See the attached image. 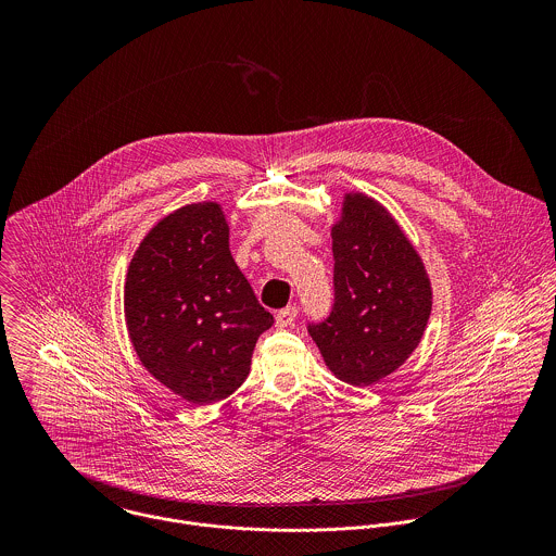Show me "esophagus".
Wrapping results in <instances>:
<instances>
[{
    "mask_svg": "<svg viewBox=\"0 0 556 556\" xmlns=\"http://www.w3.org/2000/svg\"><path fill=\"white\" fill-rule=\"evenodd\" d=\"M295 317H298V306H287V308L278 311L276 325H278V327H289V325L295 323Z\"/></svg>",
    "mask_w": 556,
    "mask_h": 556,
    "instance_id": "34e87169",
    "label": "esophagus"
}]
</instances>
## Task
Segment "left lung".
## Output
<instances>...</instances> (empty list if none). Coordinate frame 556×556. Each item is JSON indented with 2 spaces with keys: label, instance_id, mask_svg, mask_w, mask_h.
I'll list each match as a JSON object with an SVG mask.
<instances>
[{
  "label": "left lung",
  "instance_id": "left-lung-1",
  "mask_svg": "<svg viewBox=\"0 0 556 556\" xmlns=\"http://www.w3.org/2000/svg\"><path fill=\"white\" fill-rule=\"evenodd\" d=\"M331 239L333 304L308 333L327 368L362 388L392 375L419 344L430 280L396 220L364 194H346Z\"/></svg>",
  "mask_w": 556,
  "mask_h": 556
}]
</instances>
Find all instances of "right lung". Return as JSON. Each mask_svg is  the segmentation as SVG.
<instances>
[{"mask_svg":"<svg viewBox=\"0 0 556 556\" xmlns=\"http://www.w3.org/2000/svg\"><path fill=\"white\" fill-rule=\"evenodd\" d=\"M124 308L143 366L192 404L231 396L274 325L231 256L216 203L181 207L148 233L128 267Z\"/></svg>","mask_w":556,"mask_h":556,"instance_id":"obj_1","label":"right lung"}]
</instances>
